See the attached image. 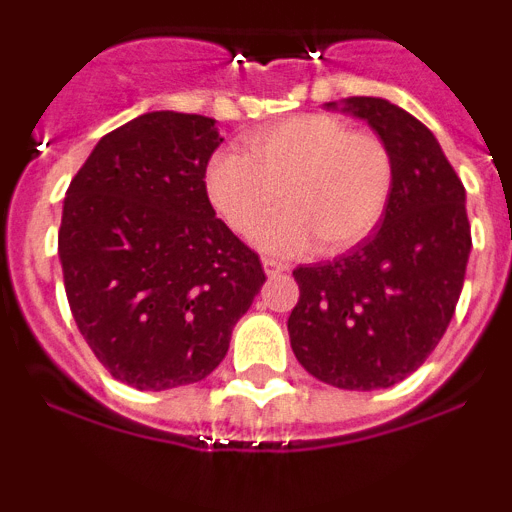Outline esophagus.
I'll list each match as a JSON object with an SVG mask.
<instances>
[{"instance_id": "obj_1", "label": "esophagus", "mask_w": 512, "mask_h": 512, "mask_svg": "<svg viewBox=\"0 0 512 512\" xmlns=\"http://www.w3.org/2000/svg\"><path fill=\"white\" fill-rule=\"evenodd\" d=\"M264 271L269 274V277H282V274H287L289 271V264H284V261H277V259H264Z\"/></svg>"}]
</instances>
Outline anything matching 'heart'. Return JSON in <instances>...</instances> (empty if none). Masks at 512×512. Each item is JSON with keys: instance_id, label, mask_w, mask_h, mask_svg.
Instances as JSON below:
<instances>
[{"instance_id": "1", "label": "heart", "mask_w": 512, "mask_h": 512, "mask_svg": "<svg viewBox=\"0 0 512 512\" xmlns=\"http://www.w3.org/2000/svg\"><path fill=\"white\" fill-rule=\"evenodd\" d=\"M207 197L233 233H259L271 253H341L377 230L395 189V158L382 135L333 115H295L246 138V153L212 156Z\"/></svg>"}]
</instances>
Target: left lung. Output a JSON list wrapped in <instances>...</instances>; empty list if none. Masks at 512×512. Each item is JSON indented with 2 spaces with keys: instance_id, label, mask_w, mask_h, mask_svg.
Returning a JSON list of instances; mask_svg holds the SVG:
<instances>
[{
  "instance_id": "obj_1",
  "label": "left lung",
  "mask_w": 512,
  "mask_h": 512,
  "mask_svg": "<svg viewBox=\"0 0 512 512\" xmlns=\"http://www.w3.org/2000/svg\"><path fill=\"white\" fill-rule=\"evenodd\" d=\"M343 110L390 146L395 189L366 241L297 266L289 343L320 382L384 390L423 366L454 318L472 248L467 194L436 135L410 112L379 97H348Z\"/></svg>"
}]
</instances>
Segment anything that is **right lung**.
I'll list each match as a JSON object with an SVG mask.
<instances>
[{"label": "right lung", "instance_id": "obj_1", "mask_svg": "<svg viewBox=\"0 0 512 512\" xmlns=\"http://www.w3.org/2000/svg\"><path fill=\"white\" fill-rule=\"evenodd\" d=\"M215 120L148 112L99 140L63 200L58 256L99 364L135 390L205 379L266 282L259 253L215 217Z\"/></svg>", "mask_w": 512, "mask_h": 512}]
</instances>
